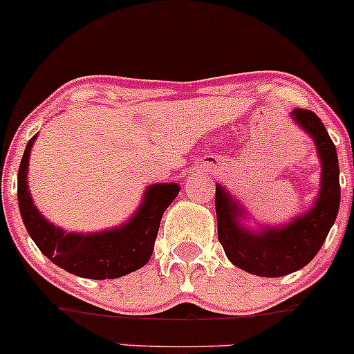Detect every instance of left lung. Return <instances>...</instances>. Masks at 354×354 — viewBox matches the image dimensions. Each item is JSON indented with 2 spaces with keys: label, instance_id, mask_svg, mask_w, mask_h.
<instances>
[{
  "label": "left lung",
  "instance_id": "1",
  "mask_svg": "<svg viewBox=\"0 0 354 354\" xmlns=\"http://www.w3.org/2000/svg\"><path fill=\"white\" fill-rule=\"evenodd\" d=\"M291 115L315 140L322 162V189L313 209L286 228L250 233L236 223L242 211L221 185H216L214 196L218 239L225 254L236 268L264 278H279L307 266L326 242L339 211V162L326 126L307 109L297 107Z\"/></svg>",
  "mask_w": 354,
  "mask_h": 354
}]
</instances>
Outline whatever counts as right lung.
I'll list each match as a JSON object with an SVG mask.
<instances>
[{"mask_svg":"<svg viewBox=\"0 0 354 354\" xmlns=\"http://www.w3.org/2000/svg\"><path fill=\"white\" fill-rule=\"evenodd\" d=\"M35 136L27 143L18 169V206L28 235L44 256L71 274L90 279L121 278L143 268L151 257L163 211L177 198L178 185H151L133 220L118 230L93 235L66 233L39 213L28 194V156Z\"/></svg>","mask_w":354,"mask_h":354,"instance_id":"1","label":"right lung"}]
</instances>
